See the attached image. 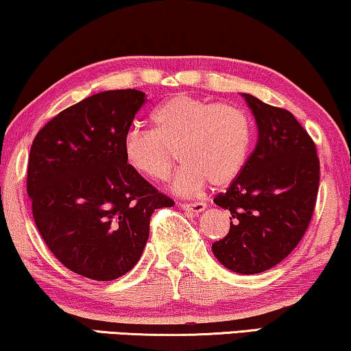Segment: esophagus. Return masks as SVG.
Segmentation results:
<instances>
[{
  "instance_id": "esophagus-1",
  "label": "esophagus",
  "mask_w": 351,
  "mask_h": 351,
  "mask_svg": "<svg viewBox=\"0 0 351 351\" xmlns=\"http://www.w3.org/2000/svg\"><path fill=\"white\" fill-rule=\"evenodd\" d=\"M180 208L186 210V213L199 214L206 209V204L204 203H184V204H180Z\"/></svg>"
}]
</instances>
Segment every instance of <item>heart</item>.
Here are the masks:
<instances>
[{
  "mask_svg": "<svg viewBox=\"0 0 351 351\" xmlns=\"http://www.w3.org/2000/svg\"><path fill=\"white\" fill-rule=\"evenodd\" d=\"M152 121L153 129L132 128L124 134V161L136 174L161 182L179 152L184 166L172 190L182 196L199 193L208 180L214 186L232 184L246 162L252 129L241 108L177 94L153 112Z\"/></svg>",
  "mask_w": 351,
  "mask_h": 351,
  "instance_id": "heart-1",
  "label": "heart"
}]
</instances>
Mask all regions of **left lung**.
Wrapping results in <instances>:
<instances>
[{
	"mask_svg": "<svg viewBox=\"0 0 351 351\" xmlns=\"http://www.w3.org/2000/svg\"><path fill=\"white\" fill-rule=\"evenodd\" d=\"M241 95L256 118L257 145L228 190L215 196L232 222L213 252L228 270L256 275L278 265L304 237L318 195L319 160L294 114Z\"/></svg>",
	"mask_w": 351,
	"mask_h": 351,
	"instance_id": "obj_1",
	"label": "left lung"
}]
</instances>
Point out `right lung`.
<instances>
[{"label": "right lung", "instance_id": "add662e5", "mask_svg": "<svg viewBox=\"0 0 351 351\" xmlns=\"http://www.w3.org/2000/svg\"><path fill=\"white\" fill-rule=\"evenodd\" d=\"M147 97L105 90L52 118L33 141L27 191L51 252L94 281L126 275L141 258L155 209L174 201L126 165L123 138Z\"/></svg>", "mask_w": 351, "mask_h": 351}]
</instances>
